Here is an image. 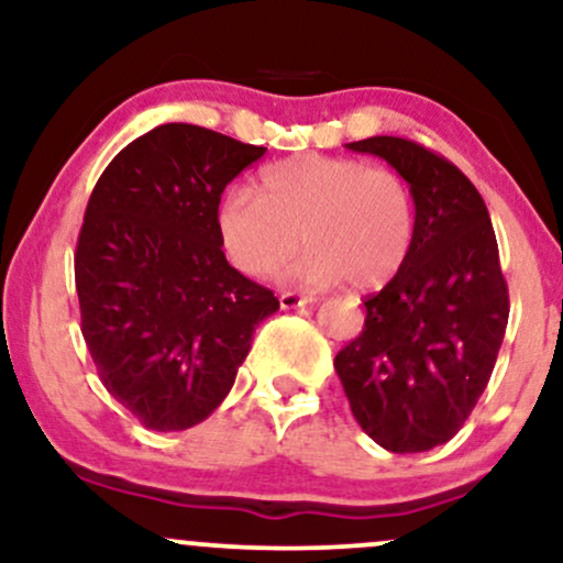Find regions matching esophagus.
<instances>
[{
	"mask_svg": "<svg viewBox=\"0 0 563 563\" xmlns=\"http://www.w3.org/2000/svg\"><path fill=\"white\" fill-rule=\"evenodd\" d=\"M312 301H314L312 294H296V290H286V294H280L283 309H299V307H307V303H312Z\"/></svg>",
	"mask_w": 563,
	"mask_h": 563,
	"instance_id": "34e87169",
	"label": "esophagus"
}]
</instances>
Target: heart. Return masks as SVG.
<instances>
[{"mask_svg":"<svg viewBox=\"0 0 563 563\" xmlns=\"http://www.w3.org/2000/svg\"><path fill=\"white\" fill-rule=\"evenodd\" d=\"M224 254L245 275H267L309 245L290 280L380 288L402 269L416 238V209L399 174L357 158L303 153L267 166L260 196L230 187L217 206Z\"/></svg>","mask_w":563,"mask_h":563,"instance_id":"1","label":"heart"}]
</instances>
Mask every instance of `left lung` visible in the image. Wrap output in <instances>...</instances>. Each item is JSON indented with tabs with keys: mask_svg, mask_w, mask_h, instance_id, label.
I'll use <instances>...</instances> for the list:
<instances>
[{
	"mask_svg": "<svg viewBox=\"0 0 563 563\" xmlns=\"http://www.w3.org/2000/svg\"><path fill=\"white\" fill-rule=\"evenodd\" d=\"M410 185L407 262L365 299V328L335 354L349 407L389 452L450 442L479 402L508 325V286L489 211L450 161L402 137L349 142Z\"/></svg>",
	"mask_w": 563,
	"mask_h": 563,
	"instance_id": "1",
	"label": "left lung"
}]
</instances>
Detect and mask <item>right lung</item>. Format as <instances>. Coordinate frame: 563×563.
<instances>
[{"label": "right lung", "mask_w": 563, "mask_h": 563, "mask_svg": "<svg viewBox=\"0 0 563 563\" xmlns=\"http://www.w3.org/2000/svg\"><path fill=\"white\" fill-rule=\"evenodd\" d=\"M267 147L192 124L129 142L97 179L76 245L81 333L97 376L145 429L185 431L228 397L269 288L230 267L224 187Z\"/></svg>", "instance_id": "1"}]
</instances>
